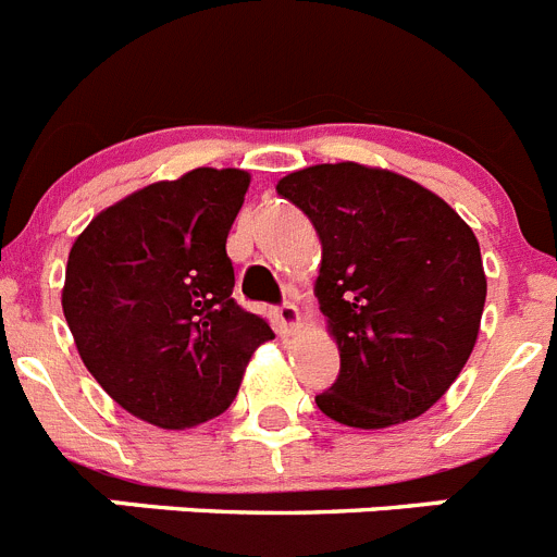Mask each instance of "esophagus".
<instances>
[{
    "label": "esophagus",
    "instance_id": "34e87169",
    "mask_svg": "<svg viewBox=\"0 0 557 557\" xmlns=\"http://www.w3.org/2000/svg\"><path fill=\"white\" fill-rule=\"evenodd\" d=\"M274 319H277V327L283 336L294 331L299 325V308L294 302H283L280 308H274Z\"/></svg>",
    "mask_w": 557,
    "mask_h": 557
}]
</instances>
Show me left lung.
<instances>
[{"label": "left lung", "instance_id": "obj_1", "mask_svg": "<svg viewBox=\"0 0 557 557\" xmlns=\"http://www.w3.org/2000/svg\"><path fill=\"white\" fill-rule=\"evenodd\" d=\"M277 193L322 240L313 292L342 367L317 406L352 429L420 418L480 333L487 280L471 226L412 178L356 162L288 173Z\"/></svg>", "mask_w": 557, "mask_h": 557}]
</instances>
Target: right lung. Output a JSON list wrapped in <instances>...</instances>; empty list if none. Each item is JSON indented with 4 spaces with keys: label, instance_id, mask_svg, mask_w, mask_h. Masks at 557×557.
<instances>
[{
    "label": "right lung",
    "instance_id": "1",
    "mask_svg": "<svg viewBox=\"0 0 557 557\" xmlns=\"http://www.w3.org/2000/svg\"><path fill=\"white\" fill-rule=\"evenodd\" d=\"M249 173L196 168L132 193L72 244L61 294L86 370L134 418L190 429L226 412L274 338L232 299L226 235Z\"/></svg>",
    "mask_w": 557,
    "mask_h": 557
}]
</instances>
